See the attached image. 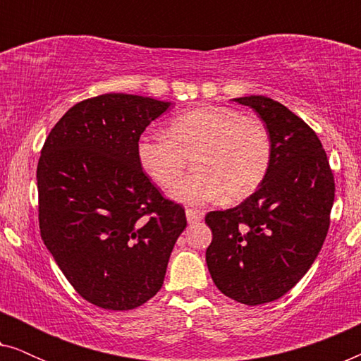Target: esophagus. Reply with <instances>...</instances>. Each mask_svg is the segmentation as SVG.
Instances as JSON below:
<instances>
[{
	"instance_id": "esophagus-1",
	"label": "esophagus",
	"mask_w": 361,
	"mask_h": 361,
	"mask_svg": "<svg viewBox=\"0 0 361 361\" xmlns=\"http://www.w3.org/2000/svg\"><path fill=\"white\" fill-rule=\"evenodd\" d=\"M185 216H187V221H189V225H195V224H199L202 219H204V214H202L200 210L187 209L185 210Z\"/></svg>"
}]
</instances>
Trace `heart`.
<instances>
[{"label":"heart","mask_w":361,"mask_h":361,"mask_svg":"<svg viewBox=\"0 0 361 361\" xmlns=\"http://www.w3.org/2000/svg\"><path fill=\"white\" fill-rule=\"evenodd\" d=\"M141 169L162 189L184 174L187 157L194 174L172 190V199L204 205L225 199L236 202L253 194L268 174L271 140L255 116L225 106L202 105L172 118L164 133H146L136 142Z\"/></svg>","instance_id":"1"}]
</instances>
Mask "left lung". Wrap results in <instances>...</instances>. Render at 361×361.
Listing matches in <instances>:
<instances>
[{
    "label": "left lung",
    "mask_w": 361,
    "mask_h": 361,
    "mask_svg": "<svg viewBox=\"0 0 361 361\" xmlns=\"http://www.w3.org/2000/svg\"><path fill=\"white\" fill-rule=\"evenodd\" d=\"M258 113L271 140L264 180L240 205L210 212L205 259L216 288L236 302L266 304L293 289L322 248L335 182L317 135L279 102L233 98Z\"/></svg>",
    "instance_id": "left-lung-1"
}]
</instances>
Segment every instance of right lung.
Masks as SVG:
<instances>
[{"instance_id": "1", "label": "right lung", "mask_w": 361, "mask_h": 361, "mask_svg": "<svg viewBox=\"0 0 361 361\" xmlns=\"http://www.w3.org/2000/svg\"><path fill=\"white\" fill-rule=\"evenodd\" d=\"M171 102L105 93L73 105L37 164L44 245L73 289L108 310L140 307L162 288L185 212L142 172L136 142Z\"/></svg>"}]
</instances>
